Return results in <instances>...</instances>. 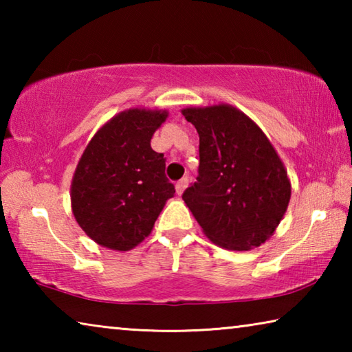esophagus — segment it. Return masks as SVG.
Returning <instances> with one entry per match:
<instances>
[{"label": "esophagus", "instance_id": "esophagus-1", "mask_svg": "<svg viewBox=\"0 0 352 352\" xmlns=\"http://www.w3.org/2000/svg\"><path fill=\"white\" fill-rule=\"evenodd\" d=\"M186 186H188V178H182V180H178V182L175 183L177 194H178V195L183 194V190L186 189Z\"/></svg>", "mask_w": 352, "mask_h": 352}]
</instances>
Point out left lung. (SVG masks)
I'll use <instances>...</instances> for the list:
<instances>
[{"mask_svg": "<svg viewBox=\"0 0 352 352\" xmlns=\"http://www.w3.org/2000/svg\"><path fill=\"white\" fill-rule=\"evenodd\" d=\"M200 136L199 177L183 200L208 239L250 250L275 233L290 200L287 170L264 132L234 107L182 110Z\"/></svg>", "mask_w": 352, "mask_h": 352, "instance_id": "left-lung-1", "label": "left lung"}]
</instances>
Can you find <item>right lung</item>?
I'll return each mask as SVG.
<instances>
[{
	"instance_id": "right-lung-1",
	"label": "right lung",
	"mask_w": 352,
	"mask_h": 352,
	"mask_svg": "<svg viewBox=\"0 0 352 352\" xmlns=\"http://www.w3.org/2000/svg\"><path fill=\"white\" fill-rule=\"evenodd\" d=\"M166 110L130 109L100 127L77 164L71 183L73 214L99 245L127 252L151 234L174 197L166 158L151 147Z\"/></svg>"
}]
</instances>
